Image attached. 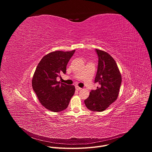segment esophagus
Segmentation results:
<instances>
[{
  "mask_svg": "<svg viewBox=\"0 0 152 152\" xmlns=\"http://www.w3.org/2000/svg\"><path fill=\"white\" fill-rule=\"evenodd\" d=\"M75 88H76V90H78V91H79V90H80L82 89L81 88L79 87L78 86H75Z\"/></svg>",
  "mask_w": 152,
  "mask_h": 152,
  "instance_id": "esophagus-1",
  "label": "esophagus"
}]
</instances>
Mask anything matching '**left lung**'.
I'll list each match as a JSON object with an SVG mask.
<instances>
[{
    "mask_svg": "<svg viewBox=\"0 0 152 152\" xmlns=\"http://www.w3.org/2000/svg\"><path fill=\"white\" fill-rule=\"evenodd\" d=\"M99 61L94 83H98L96 90L84 100L88 110L102 112L116 100L121 83V76L114 58L106 52L95 50Z\"/></svg>",
    "mask_w": 152,
    "mask_h": 152,
    "instance_id": "1",
    "label": "left lung"
}]
</instances>
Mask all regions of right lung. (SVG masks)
<instances>
[{"label":"right lung","instance_id":"add662e5","mask_svg":"<svg viewBox=\"0 0 152 152\" xmlns=\"http://www.w3.org/2000/svg\"><path fill=\"white\" fill-rule=\"evenodd\" d=\"M75 52L55 51L45 55L36 68L32 88L41 104L48 110L60 112L68 107L75 87L56 80L66 73L67 65Z\"/></svg>","mask_w":152,"mask_h":152}]
</instances>
